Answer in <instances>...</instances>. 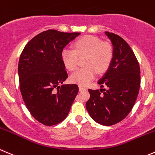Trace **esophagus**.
<instances>
[{"label": "esophagus", "mask_w": 155, "mask_h": 155, "mask_svg": "<svg viewBox=\"0 0 155 155\" xmlns=\"http://www.w3.org/2000/svg\"><path fill=\"white\" fill-rule=\"evenodd\" d=\"M79 91H83V90H86V88H85V87L81 86V85H79Z\"/></svg>", "instance_id": "esophagus-1"}]
</instances>
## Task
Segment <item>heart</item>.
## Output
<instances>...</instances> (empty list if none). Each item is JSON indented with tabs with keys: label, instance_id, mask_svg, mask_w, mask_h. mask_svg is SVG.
Instances as JSON below:
<instances>
[{
	"label": "heart",
	"instance_id": "b5f03b06",
	"mask_svg": "<svg viewBox=\"0 0 155 155\" xmlns=\"http://www.w3.org/2000/svg\"><path fill=\"white\" fill-rule=\"evenodd\" d=\"M86 55L85 65L72 73L70 81L80 85H87L95 78L97 72L103 73L109 67L113 58L110 45L103 42L99 38L86 35L75 42L74 49L65 48L61 52V59L66 68L74 70L81 57Z\"/></svg>",
	"mask_w": 155,
	"mask_h": 155
}]
</instances>
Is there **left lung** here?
<instances>
[{
    "instance_id": "8db88e82",
    "label": "left lung",
    "mask_w": 155,
    "mask_h": 155,
    "mask_svg": "<svg viewBox=\"0 0 155 155\" xmlns=\"http://www.w3.org/2000/svg\"><path fill=\"white\" fill-rule=\"evenodd\" d=\"M113 46V58L106 73L97 82L107 90L88 89L90 98L86 109L97 124L112 126L130 114L140 87V68L127 41L114 33L105 31Z\"/></svg>"
}]
</instances>
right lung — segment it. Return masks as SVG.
I'll return each instance as SVG.
<instances>
[{
  "label": "right lung",
  "instance_id": "add662e5",
  "mask_svg": "<svg viewBox=\"0 0 155 155\" xmlns=\"http://www.w3.org/2000/svg\"><path fill=\"white\" fill-rule=\"evenodd\" d=\"M79 35L54 29L42 31L27 43L19 58L22 99L33 117L45 126L56 125L67 117L79 91L76 84H64L68 74L61 52Z\"/></svg>",
  "mask_w": 155,
  "mask_h": 155
}]
</instances>
